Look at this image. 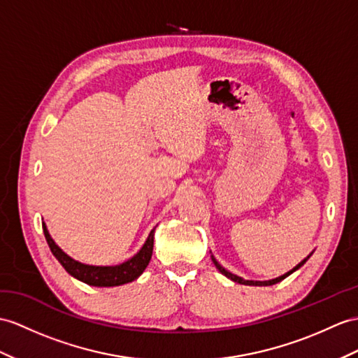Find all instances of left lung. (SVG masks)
<instances>
[{
  "label": "left lung",
  "instance_id": "obj_1",
  "mask_svg": "<svg viewBox=\"0 0 358 358\" xmlns=\"http://www.w3.org/2000/svg\"><path fill=\"white\" fill-rule=\"evenodd\" d=\"M310 257H311V254H310L307 258H305V259H302L298 266L293 267V268L290 270V272H287V273H284V275H281V276L275 278V280H268V281H249V280H243V278H240V276H237V275H234V273L228 272V270H226L223 266H220V264H219V261H217L214 257H211V258H213V263H214V266H215L217 268H219V272H220V273H223L226 278H229V280H231V281H234V282L245 284V285H273V284H276V282H281L282 280H285L287 276L292 275L293 272H296V270H298L299 267H302V266L305 264V261H307Z\"/></svg>",
  "mask_w": 358,
  "mask_h": 358
}]
</instances>
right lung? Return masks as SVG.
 <instances>
[{
	"instance_id": "add662e5",
	"label": "right lung",
	"mask_w": 358,
	"mask_h": 358,
	"mask_svg": "<svg viewBox=\"0 0 358 358\" xmlns=\"http://www.w3.org/2000/svg\"><path fill=\"white\" fill-rule=\"evenodd\" d=\"M42 229H43V235H45V238H47L48 246H50L51 252H53V255L57 258L59 263L62 264L66 272L71 276H74L76 280L82 281L88 285L115 287V285H123L127 282H132L144 272L145 267L149 266L150 258H152L155 229L150 231L149 237H147L145 243L143 245V248L139 249V252H136V255H134L132 258L124 261V263H121L118 266H90V264L78 263V261L66 255L65 252L56 245L55 240L51 238V235L43 222H42Z\"/></svg>"
}]
</instances>
